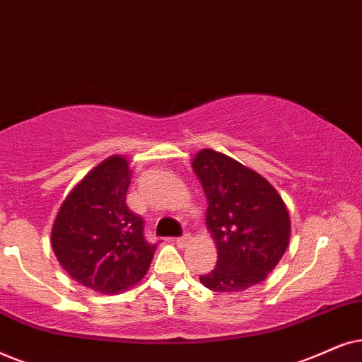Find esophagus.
<instances>
[{
  "label": "esophagus",
  "instance_id": "esophagus-1",
  "mask_svg": "<svg viewBox=\"0 0 362 362\" xmlns=\"http://www.w3.org/2000/svg\"><path fill=\"white\" fill-rule=\"evenodd\" d=\"M192 240V235L190 234H185L182 235V237H177V244H178V247H185L187 244H189V242Z\"/></svg>",
  "mask_w": 362,
  "mask_h": 362
}]
</instances>
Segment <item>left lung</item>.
I'll return each mask as SVG.
<instances>
[{"label": "left lung", "mask_w": 362, "mask_h": 362, "mask_svg": "<svg viewBox=\"0 0 362 362\" xmlns=\"http://www.w3.org/2000/svg\"><path fill=\"white\" fill-rule=\"evenodd\" d=\"M192 167L207 197V227L218 254L200 282L215 292H237L265 281L289 245L281 195L259 173L214 150L197 153Z\"/></svg>", "instance_id": "left-lung-1"}]
</instances>
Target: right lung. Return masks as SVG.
<instances>
[{"label": "right lung", "instance_id": "1", "mask_svg": "<svg viewBox=\"0 0 362 362\" xmlns=\"http://www.w3.org/2000/svg\"><path fill=\"white\" fill-rule=\"evenodd\" d=\"M130 175L125 158H107L70 192L53 223L52 245L62 267L102 294L141 281L157 245L145 239L144 218L127 205Z\"/></svg>", "mask_w": 362, "mask_h": 362}]
</instances>
